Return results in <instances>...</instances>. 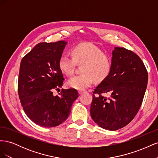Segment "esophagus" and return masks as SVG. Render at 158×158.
<instances>
[{"mask_svg": "<svg viewBox=\"0 0 158 158\" xmlns=\"http://www.w3.org/2000/svg\"><path fill=\"white\" fill-rule=\"evenodd\" d=\"M84 92H85V91H84V90H79L78 91V94H82Z\"/></svg>", "mask_w": 158, "mask_h": 158, "instance_id": "34e87169", "label": "esophagus"}]
</instances>
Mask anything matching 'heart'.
Returning a JSON list of instances; mask_svg holds the SVG:
<instances>
[{
	"mask_svg": "<svg viewBox=\"0 0 158 158\" xmlns=\"http://www.w3.org/2000/svg\"><path fill=\"white\" fill-rule=\"evenodd\" d=\"M73 58L63 55L59 60L60 71L66 76L73 75L76 63H84L82 74L74 76L67 81L70 88L82 90L88 88L94 80L102 82L109 76L111 70L112 61L107 53L92 43H81L72 49Z\"/></svg>",
	"mask_w": 158,
	"mask_h": 158,
	"instance_id": "1",
	"label": "heart"
}]
</instances>
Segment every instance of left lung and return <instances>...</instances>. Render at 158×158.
<instances>
[{"instance_id":"1","label":"left lung","mask_w":158,"mask_h":158,"mask_svg":"<svg viewBox=\"0 0 158 158\" xmlns=\"http://www.w3.org/2000/svg\"><path fill=\"white\" fill-rule=\"evenodd\" d=\"M111 70L94 89L90 114L103 129L116 131L135 118L148 84V72L141 59L124 47H114ZM110 93L109 98L102 93Z\"/></svg>"}]
</instances>
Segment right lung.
<instances>
[{"mask_svg":"<svg viewBox=\"0 0 158 158\" xmlns=\"http://www.w3.org/2000/svg\"><path fill=\"white\" fill-rule=\"evenodd\" d=\"M67 42L40 43L22 59L18 76V94L24 112L31 120L44 127H54L69 116L77 90L60 89L64 80L59 60Z\"/></svg>","mask_w":158,"mask_h":158,"instance_id":"add662e5","label":"right lung"}]
</instances>
